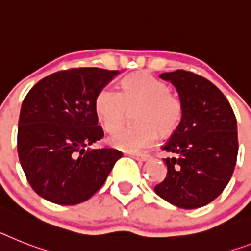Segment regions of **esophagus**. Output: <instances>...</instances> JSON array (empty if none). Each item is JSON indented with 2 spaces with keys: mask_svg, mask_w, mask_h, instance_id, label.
Listing matches in <instances>:
<instances>
[{
  "mask_svg": "<svg viewBox=\"0 0 251 251\" xmlns=\"http://www.w3.org/2000/svg\"><path fill=\"white\" fill-rule=\"evenodd\" d=\"M131 157L135 158L136 161L139 162H145L149 158L147 154H140V153H138V154H131Z\"/></svg>",
  "mask_w": 251,
  "mask_h": 251,
  "instance_id": "esophagus-1",
  "label": "esophagus"
}]
</instances>
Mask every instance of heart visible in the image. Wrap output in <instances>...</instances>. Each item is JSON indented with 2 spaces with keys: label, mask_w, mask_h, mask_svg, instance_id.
<instances>
[{
  "label": "heart",
  "mask_w": 251,
  "mask_h": 251,
  "mask_svg": "<svg viewBox=\"0 0 251 251\" xmlns=\"http://www.w3.org/2000/svg\"><path fill=\"white\" fill-rule=\"evenodd\" d=\"M137 107L135 126L113 131L108 143L125 151H139L151 145L159 135H170L176 130L182 116L177 97L168 92L165 81L151 74L139 73L126 76L120 84V92L103 88L94 100V111L107 131L117 129L127 108Z\"/></svg>",
  "instance_id": "heart-1"
}]
</instances>
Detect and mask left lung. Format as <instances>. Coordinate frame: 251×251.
I'll list each match as a JSON object with an SVG mask.
<instances>
[{"instance_id":"left-lung-1","label":"left lung","mask_w":251,"mask_h":251,"mask_svg":"<svg viewBox=\"0 0 251 251\" xmlns=\"http://www.w3.org/2000/svg\"><path fill=\"white\" fill-rule=\"evenodd\" d=\"M159 77L176 88L181 121L163 151L167 175L155 185L157 195L184 209L213 201L228 184L236 165V117L223 93L205 77L185 70Z\"/></svg>"}]
</instances>
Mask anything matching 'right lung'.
<instances>
[{
  "label": "right lung",
  "mask_w": 251,
  "mask_h": 251,
  "mask_svg": "<svg viewBox=\"0 0 251 251\" xmlns=\"http://www.w3.org/2000/svg\"><path fill=\"white\" fill-rule=\"evenodd\" d=\"M119 74L98 67L58 71L38 81L23 100L19 159L33 190L46 201H88L122 157L116 149L89 148L104 135L94 100Z\"/></svg>",
  "instance_id": "add662e5"
}]
</instances>
